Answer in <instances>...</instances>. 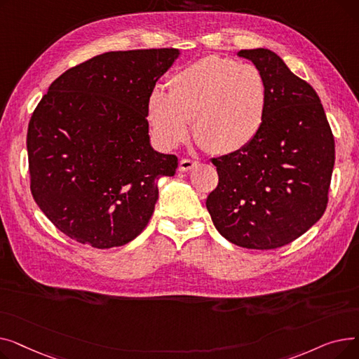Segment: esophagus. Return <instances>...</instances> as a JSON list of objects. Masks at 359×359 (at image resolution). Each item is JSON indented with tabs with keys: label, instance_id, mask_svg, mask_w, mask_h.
Returning a JSON list of instances; mask_svg holds the SVG:
<instances>
[{
	"label": "esophagus",
	"instance_id": "1",
	"mask_svg": "<svg viewBox=\"0 0 359 359\" xmlns=\"http://www.w3.org/2000/svg\"><path fill=\"white\" fill-rule=\"evenodd\" d=\"M198 163L191 160V158H182L180 163H179V170L180 172H189V170H192Z\"/></svg>",
	"mask_w": 359,
	"mask_h": 359
}]
</instances>
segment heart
Masks as SVG:
<instances>
[{"mask_svg":"<svg viewBox=\"0 0 359 359\" xmlns=\"http://www.w3.org/2000/svg\"><path fill=\"white\" fill-rule=\"evenodd\" d=\"M268 109V86L252 64L208 55L176 72L168 93L156 87L147 118L156 140L175 148L189 135L215 154L248 147L260 132Z\"/></svg>","mask_w":359,"mask_h":359,"instance_id":"1","label":"heart"}]
</instances>
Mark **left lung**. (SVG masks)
Returning a JSON list of instances; mask_svg holds the SVG:
<instances>
[{
	"label": "left lung",
	"instance_id": "1",
	"mask_svg": "<svg viewBox=\"0 0 359 359\" xmlns=\"http://www.w3.org/2000/svg\"><path fill=\"white\" fill-rule=\"evenodd\" d=\"M268 86L257 137L212 158L218 186L206 208L222 237L240 248L285 246L322 218L334 165V138L314 88L269 49H244Z\"/></svg>",
	"mask_w": 359,
	"mask_h": 359
}]
</instances>
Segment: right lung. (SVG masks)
<instances>
[{
    "mask_svg": "<svg viewBox=\"0 0 359 359\" xmlns=\"http://www.w3.org/2000/svg\"><path fill=\"white\" fill-rule=\"evenodd\" d=\"M179 49L106 52L60 75L27 129L30 191L56 229L96 249L142 233L177 157L151 147L147 103Z\"/></svg>",
    "mask_w": 359,
    "mask_h": 359,
    "instance_id": "add662e5",
    "label": "right lung"
}]
</instances>
